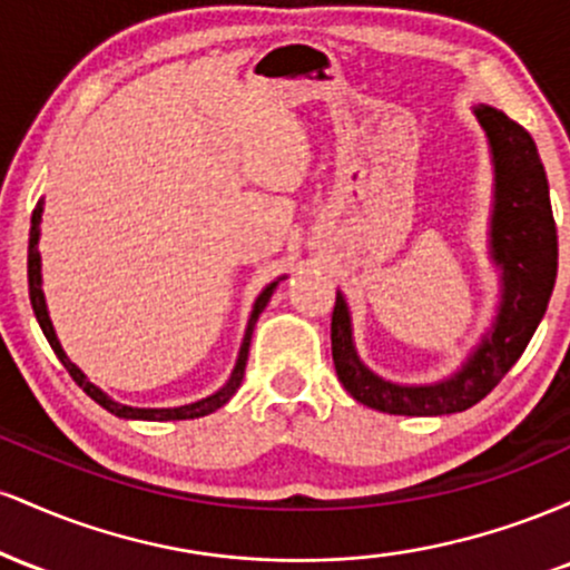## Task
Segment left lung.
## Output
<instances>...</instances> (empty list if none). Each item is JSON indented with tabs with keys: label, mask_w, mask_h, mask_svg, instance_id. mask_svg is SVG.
<instances>
[{
	"label": "left lung",
	"mask_w": 570,
	"mask_h": 570,
	"mask_svg": "<svg viewBox=\"0 0 570 570\" xmlns=\"http://www.w3.org/2000/svg\"><path fill=\"white\" fill-rule=\"evenodd\" d=\"M472 112L485 130L493 163L488 257L499 271V305L480 343L442 381L394 383L362 362L348 299L337 289L332 358L340 383L356 402L389 415H450L485 399L531 343L558 278V227L535 141L490 104H476Z\"/></svg>",
	"instance_id": "1"
}]
</instances>
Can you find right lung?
Returning a JSON list of instances; mask_svg holds the SVG:
<instances>
[{
    "label": "right lung",
    "mask_w": 570,
    "mask_h": 570,
    "mask_svg": "<svg viewBox=\"0 0 570 570\" xmlns=\"http://www.w3.org/2000/svg\"><path fill=\"white\" fill-rule=\"evenodd\" d=\"M42 212H45V200L37 203L35 214H31V230H29V297H31V307H35V316L39 326H42L45 337H48L50 348L56 351V356L61 358V364L67 367V372L71 377H75V383L80 385V389L94 399L96 404H101L104 410L112 412L117 417H126V421H189V417H203L208 415V412L219 410L222 404H227L233 399L235 391L240 389V381H244V372H246V358H248V345H252V332H254V324H257L259 313L265 311V305L271 303L273 292H276V286L284 281L286 276H281L273 281V284H267L263 292L257 294V299H254V307H252V316H248V324H246V332H244V343H240V351H238V358H235V367L230 372V381L222 385L219 391H214L212 396L206 399H198V402L193 404H181V407H130V404H120L115 402L112 396L104 394L101 389H98L96 383L88 381V375L77 367L75 362L67 356V351L61 348V343H58V335L53 330V322H50V313H48V303H45V292H42V257H39V225H42Z\"/></svg>",
    "instance_id": "1"
}]
</instances>
